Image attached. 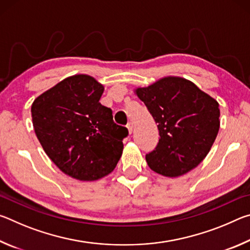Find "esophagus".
<instances>
[{
    "label": "esophagus",
    "instance_id": "34e87169",
    "mask_svg": "<svg viewBox=\"0 0 250 250\" xmlns=\"http://www.w3.org/2000/svg\"><path fill=\"white\" fill-rule=\"evenodd\" d=\"M126 128H128L129 133H132V131H133V124H132V122H129L128 125H126Z\"/></svg>",
    "mask_w": 250,
    "mask_h": 250
}]
</instances>
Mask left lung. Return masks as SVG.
<instances>
[{
    "instance_id": "left-lung-1",
    "label": "left lung",
    "mask_w": 250,
    "mask_h": 250,
    "mask_svg": "<svg viewBox=\"0 0 250 250\" xmlns=\"http://www.w3.org/2000/svg\"><path fill=\"white\" fill-rule=\"evenodd\" d=\"M134 94L158 124L159 143L146 155L151 170L179 177L195 168L217 137L221 125L217 100L191 80L177 76L135 88Z\"/></svg>"
}]
</instances>
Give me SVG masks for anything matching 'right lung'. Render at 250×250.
Segmentation results:
<instances>
[{"instance_id": "1", "label": "right lung", "mask_w": 250, "mask_h": 250, "mask_svg": "<svg viewBox=\"0 0 250 250\" xmlns=\"http://www.w3.org/2000/svg\"><path fill=\"white\" fill-rule=\"evenodd\" d=\"M104 87L90 75L67 77L32 104L34 131L45 153L75 180L92 182L110 174L124 151L125 126L99 103Z\"/></svg>"}]
</instances>
